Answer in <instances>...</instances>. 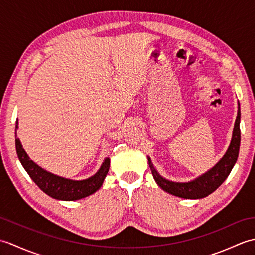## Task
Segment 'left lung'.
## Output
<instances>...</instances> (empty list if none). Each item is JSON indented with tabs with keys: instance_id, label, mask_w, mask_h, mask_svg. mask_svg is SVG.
Returning a JSON list of instances; mask_svg holds the SVG:
<instances>
[{
	"instance_id": "8db88e82",
	"label": "left lung",
	"mask_w": 255,
	"mask_h": 255,
	"mask_svg": "<svg viewBox=\"0 0 255 255\" xmlns=\"http://www.w3.org/2000/svg\"><path fill=\"white\" fill-rule=\"evenodd\" d=\"M238 107V115L236 118L234 132H232L231 142L228 150L225 155L219 160V162L214 167H211L209 171L204 173L203 175L198 176L191 182H172L166 180L163 176L159 174V172L155 170L154 165L151 162V159L148 156V162L150 170L152 172V175L156 184L169 194L174 195L177 197L187 198V199H199L208 196L209 194L215 192L226 178L228 177L232 167L235 166L238 155H239L241 133H240V104Z\"/></svg>"
}]
</instances>
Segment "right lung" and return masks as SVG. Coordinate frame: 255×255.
<instances>
[{
	"label": "right lung",
	"mask_w": 255,
	"mask_h": 255,
	"mask_svg": "<svg viewBox=\"0 0 255 255\" xmlns=\"http://www.w3.org/2000/svg\"><path fill=\"white\" fill-rule=\"evenodd\" d=\"M17 128L18 121L16 122L15 128V145L17 156L21 165L24 166L26 172L28 173L31 180L37 184V186L42 192L56 199L78 200L90 196V195L94 194L97 189L101 188L107 175V172L110 170V158H106L101 165L100 170L93 176L86 178V180L75 181L58 176L44 170L39 165H37L34 161L29 159L28 154L26 153L19 139L17 138V133H16Z\"/></svg>",
	"instance_id": "obj_1"
}]
</instances>
